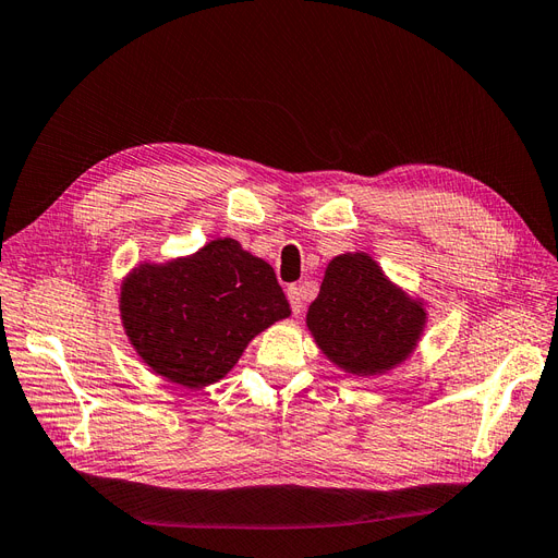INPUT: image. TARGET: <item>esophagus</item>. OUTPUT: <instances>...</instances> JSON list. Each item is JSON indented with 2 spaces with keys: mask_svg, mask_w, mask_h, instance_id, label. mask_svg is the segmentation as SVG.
Segmentation results:
<instances>
[{
  "mask_svg": "<svg viewBox=\"0 0 558 558\" xmlns=\"http://www.w3.org/2000/svg\"><path fill=\"white\" fill-rule=\"evenodd\" d=\"M289 302H291V310L298 316L302 312V289L300 286H291L289 289Z\"/></svg>",
  "mask_w": 558,
  "mask_h": 558,
  "instance_id": "34e87169",
  "label": "esophagus"
}]
</instances>
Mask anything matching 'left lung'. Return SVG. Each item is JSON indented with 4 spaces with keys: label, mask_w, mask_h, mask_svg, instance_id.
Instances as JSON below:
<instances>
[{
    "label": "left lung",
    "mask_w": 558,
    "mask_h": 558,
    "mask_svg": "<svg viewBox=\"0 0 558 558\" xmlns=\"http://www.w3.org/2000/svg\"><path fill=\"white\" fill-rule=\"evenodd\" d=\"M426 310L386 279L367 253H342L328 263L307 328L318 349L349 375H379L414 351Z\"/></svg>",
    "instance_id": "obj_1"
}]
</instances>
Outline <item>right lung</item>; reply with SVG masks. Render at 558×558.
I'll return each mask as SVG.
<instances>
[{"instance_id":"right-lung-1","label":"right lung","mask_w":558,"mask_h":558,"mask_svg":"<svg viewBox=\"0 0 558 558\" xmlns=\"http://www.w3.org/2000/svg\"><path fill=\"white\" fill-rule=\"evenodd\" d=\"M286 316L275 269L230 238L189 258L142 263L121 286L130 344L156 375L185 388L223 379L253 337Z\"/></svg>"}]
</instances>
